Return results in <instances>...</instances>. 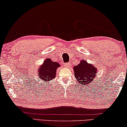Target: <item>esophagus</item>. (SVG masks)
Instances as JSON below:
<instances>
[{
    "label": "esophagus",
    "instance_id": "esophagus-1",
    "mask_svg": "<svg viewBox=\"0 0 127 127\" xmlns=\"http://www.w3.org/2000/svg\"><path fill=\"white\" fill-rule=\"evenodd\" d=\"M64 67H66V68H68L69 67V63H66L64 64Z\"/></svg>",
    "mask_w": 127,
    "mask_h": 127
}]
</instances>
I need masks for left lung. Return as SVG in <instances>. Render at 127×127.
Wrapping results in <instances>:
<instances>
[{"label": "left lung", "mask_w": 127, "mask_h": 127, "mask_svg": "<svg viewBox=\"0 0 127 127\" xmlns=\"http://www.w3.org/2000/svg\"><path fill=\"white\" fill-rule=\"evenodd\" d=\"M74 75L78 83L82 85L92 83L96 76L97 69L93 65L87 63L85 60L82 61L78 65L74 66Z\"/></svg>", "instance_id": "8db88e82"}]
</instances>
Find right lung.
I'll use <instances>...</instances> for the list:
<instances>
[{
  "instance_id": "add662e5",
  "label": "right lung",
  "mask_w": 127,
  "mask_h": 127,
  "mask_svg": "<svg viewBox=\"0 0 127 127\" xmlns=\"http://www.w3.org/2000/svg\"><path fill=\"white\" fill-rule=\"evenodd\" d=\"M59 67H60L59 63L52 61L50 59L45 60L38 69L39 78L42 81H51L56 76V71Z\"/></svg>"
}]
</instances>
